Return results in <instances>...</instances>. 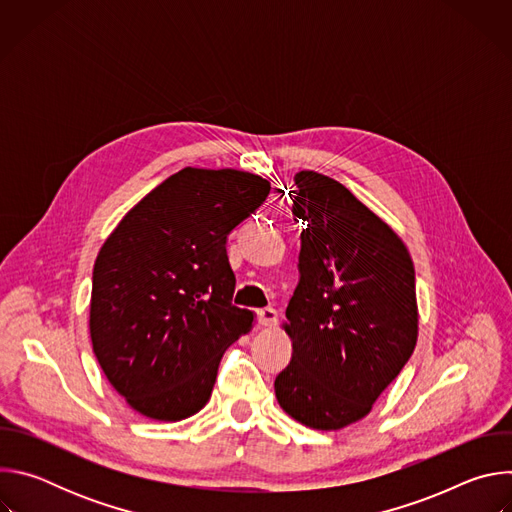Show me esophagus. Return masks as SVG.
<instances>
[{"instance_id":"1","label":"esophagus","mask_w":512,"mask_h":512,"mask_svg":"<svg viewBox=\"0 0 512 512\" xmlns=\"http://www.w3.org/2000/svg\"><path fill=\"white\" fill-rule=\"evenodd\" d=\"M257 322L261 326H273L277 322V312L273 308H261L257 310Z\"/></svg>"}]
</instances>
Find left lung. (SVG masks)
<instances>
[{
	"mask_svg": "<svg viewBox=\"0 0 512 512\" xmlns=\"http://www.w3.org/2000/svg\"><path fill=\"white\" fill-rule=\"evenodd\" d=\"M300 281L285 310L291 360L275 377L287 415L340 429L367 415L417 342L415 269L395 231L340 182L296 174Z\"/></svg>",
	"mask_w": 512,
	"mask_h": 512,
	"instance_id": "8db88e82",
	"label": "left lung"
}]
</instances>
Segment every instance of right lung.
I'll return each instance as SVG.
<instances>
[{
  "mask_svg": "<svg viewBox=\"0 0 512 512\" xmlns=\"http://www.w3.org/2000/svg\"><path fill=\"white\" fill-rule=\"evenodd\" d=\"M267 180L184 168L141 198L93 267L91 340L115 391L141 415L180 421L210 399L225 350L253 324L233 306L229 235Z\"/></svg>",
  "mask_w": 512,
  "mask_h": 512,
  "instance_id": "obj_1",
  "label": "right lung"
}]
</instances>
